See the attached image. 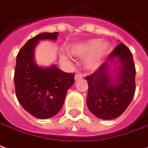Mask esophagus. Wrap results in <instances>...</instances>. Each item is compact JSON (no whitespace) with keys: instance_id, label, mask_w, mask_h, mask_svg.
Returning a JSON list of instances; mask_svg holds the SVG:
<instances>
[{"instance_id":"obj_1","label":"esophagus","mask_w":148,"mask_h":148,"mask_svg":"<svg viewBox=\"0 0 148 148\" xmlns=\"http://www.w3.org/2000/svg\"><path fill=\"white\" fill-rule=\"evenodd\" d=\"M82 78V75L81 74H77L74 76V80L75 81H78V80H80Z\"/></svg>"}]
</instances>
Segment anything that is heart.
I'll use <instances>...</instances> for the list:
<instances>
[{"mask_svg": "<svg viewBox=\"0 0 148 148\" xmlns=\"http://www.w3.org/2000/svg\"><path fill=\"white\" fill-rule=\"evenodd\" d=\"M110 49L109 42H101L99 39H90L71 45L70 53L77 58L85 56L83 66L87 71H94L98 70L102 65Z\"/></svg>", "mask_w": 148, "mask_h": 148, "instance_id": "b5f03b06", "label": "heart"}]
</instances>
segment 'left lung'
<instances>
[{
	"instance_id": "obj_1",
	"label": "left lung",
	"mask_w": 148,
	"mask_h": 148,
	"mask_svg": "<svg viewBox=\"0 0 148 148\" xmlns=\"http://www.w3.org/2000/svg\"><path fill=\"white\" fill-rule=\"evenodd\" d=\"M86 79L90 111L105 120L120 116L130 105L135 91V67L132 52L120 43L98 71Z\"/></svg>"
}]
</instances>
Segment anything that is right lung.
<instances>
[{"label": "right lung", "mask_w": 148, "mask_h": 148, "mask_svg": "<svg viewBox=\"0 0 148 148\" xmlns=\"http://www.w3.org/2000/svg\"><path fill=\"white\" fill-rule=\"evenodd\" d=\"M58 33H41L28 41L16 59L14 85L18 102L35 118L54 116L63 106L67 90L74 83V74L65 73L53 64L40 66L34 50L40 41H56Z\"/></svg>", "instance_id": "1"}]
</instances>
